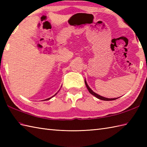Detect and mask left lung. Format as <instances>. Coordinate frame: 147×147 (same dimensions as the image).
Masks as SVG:
<instances>
[{
	"instance_id": "1",
	"label": "left lung",
	"mask_w": 147,
	"mask_h": 147,
	"mask_svg": "<svg viewBox=\"0 0 147 147\" xmlns=\"http://www.w3.org/2000/svg\"><path fill=\"white\" fill-rule=\"evenodd\" d=\"M85 85H86V88H87V89H88V90L89 91V92L91 93V94H92L93 95H94L95 96H96V98H98V99H100V100H105V101H109V100H116L117 98H105V97H104V96H100V95H98V94H96V93H95V92H93L92 90V89L90 88V87L88 86V85H87V83H86V81H85Z\"/></svg>"
}]
</instances>
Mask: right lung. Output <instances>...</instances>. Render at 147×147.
I'll return each instance as SVG.
<instances>
[{"mask_svg": "<svg viewBox=\"0 0 147 147\" xmlns=\"http://www.w3.org/2000/svg\"><path fill=\"white\" fill-rule=\"evenodd\" d=\"M56 94H57V93H56ZM56 94H55V95H56ZM51 98H52V97H51ZM51 98H47V99H45V100H49V99H51Z\"/></svg>", "mask_w": 147, "mask_h": 147, "instance_id": "obj_1", "label": "right lung"}]
</instances>
